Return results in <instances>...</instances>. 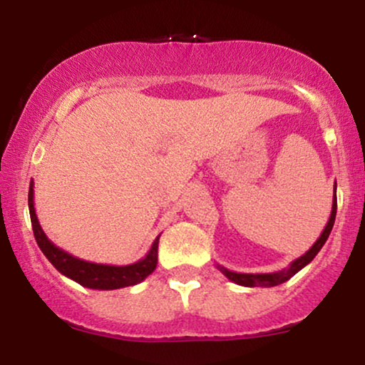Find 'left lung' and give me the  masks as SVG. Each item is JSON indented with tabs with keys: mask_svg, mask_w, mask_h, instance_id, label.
Here are the masks:
<instances>
[{
	"mask_svg": "<svg viewBox=\"0 0 365 365\" xmlns=\"http://www.w3.org/2000/svg\"><path fill=\"white\" fill-rule=\"evenodd\" d=\"M334 217H336V182H334V197H333V206H331V215H329L328 223H326V226H324V230H322L319 238L314 242V245L311 247V249H309L304 255H300L299 259L292 261V264L287 267V269L276 271V273H255L254 274V273H237V271H230V269H226V267L220 266V264H216V267L226 276V278L230 279V282L242 284V287H276V284H282L284 282H288L293 274L299 273L300 269H304V267L307 266V264L311 262L314 257H316L317 252L322 249V245H324L326 240H328L331 230H333Z\"/></svg>",
	"mask_w": 365,
	"mask_h": 365,
	"instance_id": "obj_1",
	"label": "left lung"
}]
</instances>
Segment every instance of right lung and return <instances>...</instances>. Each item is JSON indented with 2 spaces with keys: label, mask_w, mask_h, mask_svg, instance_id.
<instances>
[{
  "label": "right lung",
  "mask_w": 365,
  "mask_h": 365,
  "mask_svg": "<svg viewBox=\"0 0 365 365\" xmlns=\"http://www.w3.org/2000/svg\"><path fill=\"white\" fill-rule=\"evenodd\" d=\"M29 212H31L32 230L39 249L48 257V261L56 267L58 271L66 278L73 279L78 284L92 290H116V288L132 287L144 282L148 276L156 269L158 266V244L159 237L150 245L149 252L137 262L127 264V266H110V264H98L83 261V259L75 257V255L65 252L49 240L48 235L41 228L39 220H37L34 207V182L29 187Z\"/></svg>",
  "instance_id": "add662e5"
}]
</instances>
